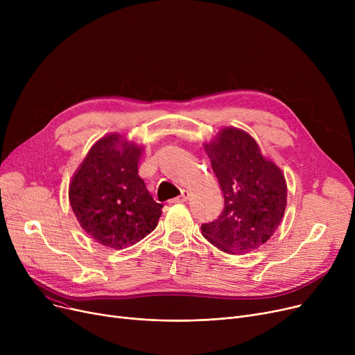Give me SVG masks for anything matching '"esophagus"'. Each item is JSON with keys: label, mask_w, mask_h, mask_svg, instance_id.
<instances>
[{"label": "esophagus", "mask_w": 355, "mask_h": 355, "mask_svg": "<svg viewBox=\"0 0 355 355\" xmlns=\"http://www.w3.org/2000/svg\"><path fill=\"white\" fill-rule=\"evenodd\" d=\"M189 197H190V191L189 190H182L181 191V196H178L177 198H173L171 200V202L173 204H177V202H185L189 200Z\"/></svg>", "instance_id": "1"}]
</instances>
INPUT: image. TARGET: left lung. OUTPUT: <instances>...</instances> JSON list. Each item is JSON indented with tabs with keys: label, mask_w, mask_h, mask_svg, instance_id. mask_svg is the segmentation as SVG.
Masks as SVG:
<instances>
[{
	"label": "left lung",
	"mask_w": 355,
	"mask_h": 355,
	"mask_svg": "<svg viewBox=\"0 0 355 355\" xmlns=\"http://www.w3.org/2000/svg\"><path fill=\"white\" fill-rule=\"evenodd\" d=\"M204 149L225 197V210L201 225L211 245L229 254H246L273 236L286 209V180L246 130L225 126Z\"/></svg>",
	"instance_id": "obj_1"
}]
</instances>
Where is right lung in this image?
<instances>
[{
  "mask_svg": "<svg viewBox=\"0 0 355 355\" xmlns=\"http://www.w3.org/2000/svg\"><path fill=\"white\" fill-rule=\"evenodd\" d=\"M144 146L122 134H107L92 145L69 184V201L80 227L109 249L132 246L151 233L162 214L138 164Z\"/></svg>",
  "mask_w": 355,
  "mask_h": 355,
  "instance_id": "1",
  "label": "right lung"
}]
</instances>
